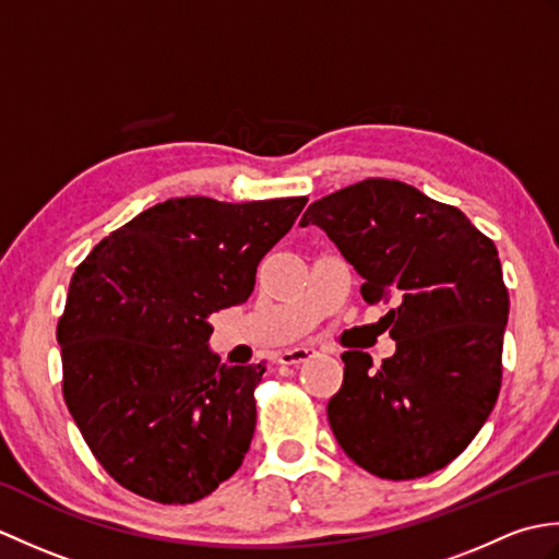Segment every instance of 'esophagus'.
Listing matches in <instances>:
<instances>
[{
    "label": "esophagus",
    "mask_w": 559,
    "mask_h": 559,
    "mask_svg": "<svg viewBox=\"0 0 559 559\" xmlns=\"http://www.w3.org/2000/svg\"><path fill=\"white\" fill-rule=\"evenodd\" d=\"M314 348H293V350H283L278 362L281 365H300L307 362L310 358H314Z\"/></svg>",
    "instance_id": "34e87169"
}]
</instances>
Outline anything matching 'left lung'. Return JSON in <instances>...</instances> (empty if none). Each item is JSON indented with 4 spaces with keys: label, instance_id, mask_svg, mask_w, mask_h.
<instances>
[{
    "label": "left lung",
    "instance_id": "obj_1",
    "mask_svg": "<svg viewBox=\"0 0 559 559\" xmlns=\"http://www.w3.org/2000/svg\"><path fill=\"white\" fill-rule=\"evenodd\" d=\"M310 223L360 273L367 305H394L379 322L396 341L391 358L341 355L331 430L377 478L430 476L471 444L500 394L509 293L497 247L456 206L384 177L314 201Z\"/></svg>",
    "mask_w": 559,
    "mask_h": 559
}]
</instances>
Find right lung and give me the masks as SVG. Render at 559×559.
<instances>
[{"mask_svg": "<svg viewBox=\"0 0 559 559\" xmlns=\"http://www.w3.org/2000/svg\"><path fill=\"white\" fill-rule=\"evenodd\" d=\"M307 197L168 199L93 247L57 322L62 394L122 488L192 504L242 466L264 365L225 367L209 317L242 305Z\"/></svg>", "mask_w": 559, "mask_h": 559, "instance_id": "obj_1", "label": "right lung"}]
</instances>
